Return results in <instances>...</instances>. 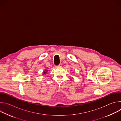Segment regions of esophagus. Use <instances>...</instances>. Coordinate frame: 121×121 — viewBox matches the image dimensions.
I'll use <instances>...</instances> for the list:
<instances>
[{"label": "esophagus", "instance_id": "esophagus-1", "mask_svg": "<svg viewBox=\"0 0 121 121\" xmlns=\"http://www.w3.org/2000/svg\"><path fill=\"white\" fill-rule=\"evenodd\" d=\"M62 65L61 64H60L59 65L56 66V67H62Z\"/></svg>", "mask_w": 121, "mask_h": 121}]
</instances>
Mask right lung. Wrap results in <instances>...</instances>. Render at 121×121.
Here are the masks:
<instances>
[{
	"instance_id": "1",
	"label": "right lung",
	"mask_w": 121,
	"mask_h": 121,
	"mask_svg": "<svg viewBox=\"0 0 121 121\" xmlns=\"http://www.w3.org/2000/svg\"><path fill=\"white\" fill-rule=\"evenodd\" d=\"M45 71H46V72L47 70H45ZM46 72H43V75H44V74H46Z\"/></svg>"
}]
</instances>
